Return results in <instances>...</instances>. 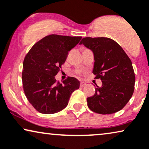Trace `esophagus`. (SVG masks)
Segmentation results:
<instances>
[{"instance_id": "esophagus-1", "label": "esophagus", "mask_w": 149, "mask_h": 149, "mask_svg": "<svg viewBox=\"0 0 149 149\" xmlns=\"http://www.w3.org/2000/svg\"><path fill=\"white\" fill-rule=\"evenodd\" d=\"M86 85V82H81V83H80V86L81 87H84V86H85Z\"/></svg>"}]
</instances>
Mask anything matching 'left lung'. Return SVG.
<instances>
[{"mask_svg": "<svg viewBox=\"0 0 149 149\" xmlns=\"http://www.w3.org/2000/svg\"><path fill=\"white\" fill-rule=\"evenodd\" d=\"M81 44L93 52V73L102 81V86L95 88V95L87 98L88 107L102 114L120 110L134 91L136 78L130 58L116 41L107 37H84Z\"/></svg>", "mask_w": 149, "mask_h": 149, "instance_id": "left-lung-1", "label": "left lung"}]
</instances>
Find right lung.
<instances>
[{"label": "right lung", "instance_id": "add662e5", "mask_svg": "<svg viewBox=\"0 0 149 149\" xmlns=\"http://www.w3.org/2000/svg\"><path fill=\"white\" fill-rule=\"evenodd\" d=\"M82 37L50 35L32 47L23 63L22 84L25 95L42 114L60 112L68 105L73 91L80 88L78 79L69 77L61 84L55 76L66 61L69 51Z\"/></svg>", "mask_w": 149, "mask_h": 149}]
</instances>
